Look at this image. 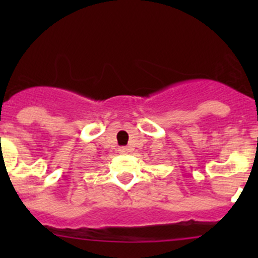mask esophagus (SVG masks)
Returning a JSON list of instances; mask_svg holds the SVG:
<instances>
[{
  "label": "esophagus",
  "mask_w": 258,
  "mask_h": 258,
  "mask_svg": "<svg viewBox=\"0 0 258 258\" xmlns=\"http://www.w3.org/2000/svg\"><path fill=\"white\" fill-rule=\"evenodd\" d=\"M130 151L128 147H118V152L119 153H127Z\"/></svg>",
  "instance_id": "1"
}]
</instances>
